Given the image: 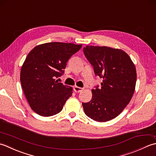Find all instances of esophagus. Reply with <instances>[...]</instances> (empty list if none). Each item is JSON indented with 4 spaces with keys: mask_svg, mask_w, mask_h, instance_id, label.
<instances>
[{
    "mask_svg": "<svg viewBox=\"0 0 156 156\" xmlns=\"http://www.w3.org/2000/svg\"><path fill=\"white\" fill-rule=\"evenodd\" d=\"M74 91L76 92V93H79V92H81L83 91V89L81 88V87H77V86H75L74 88H73Z\"/></svg>",
    "mask_w": 156,
    "mask_h": 156,
    "instance_id": "obj_1",
    "label": "esophagus"
}]
</instances>
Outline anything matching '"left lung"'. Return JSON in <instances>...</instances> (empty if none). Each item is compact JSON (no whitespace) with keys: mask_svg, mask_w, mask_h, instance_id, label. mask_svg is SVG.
Listing matches in <instances>:
<instances>
[{"mask_svg":"<svg viewBox=\"0 0 156 156\" xmlns=\"http://www.w3.org/2000/svg\"><path fill=\"white\" fill-rule=\"evenodd\" d=\"M83 53L96 75L103 79L101 87L91 90V101L82 103L85 114L98 122L108 121L122 112L133 96L136 81L135 64L121 49L86 46Z\"/></svg>","mask_w":156,"mask_h":156,"instance_id":"left-lung-1","label":"left lung"}]
</instances>
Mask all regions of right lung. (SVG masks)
Instances as JSON below:
<instances>
[{"mask_svg": "<svg viewBox=\"0 0 156 156\" xmlns=\"http://www.w3.org/2000/svg\"><path fill=\"white\" fill-rule=\"evenodd\" d=\"M82 44L49 42L31 50L21 66L20 80L31 108L42 116H50L62 110L72 96L73 87L56 80L64 73L71 56Z\"/></svg>", "mask_w": 156, "mask_h": 156, "instance_id": "add662e5", "label": "right lung"}]
</instances>
